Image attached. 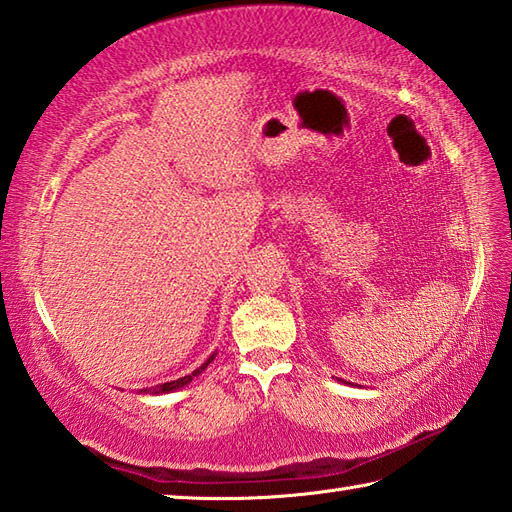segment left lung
<instances>
[{"mask_svg":"<svg viewBox=\"0 0 512 512\" xmlns=\"http://www.w3.org/2000/svg\"><path fill=\"white\" fill-rule=\"evenodd\" d=\"M343 383H345V380H343Z\"/></svg>","mask_w":512,"mask_h":512,"instance_id":"obj_1","label":"left lung"}]
</instances>
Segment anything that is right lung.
I'll return each instance as SVG.
<instances>
[{
    "mask_svg": "<svg viewBox=\"0 0 512 512\" xmlns=\"http://www.w3.org/2000/svg\"><path fill=\"white\" fill-rule=\"evenodd\" d=\"M213 358H215V352H213L209 358H206V361H204L198 369H193V372H191L189 376H182V378H178V380H171V383H162V385L149 387V389H140V394H154V396H158V394H169V391L182 389L184 385H189L195 376H200V374L204 372V369L213 363Z\"/></svg>",
    "mask_w": 512,
    "mask_h": 512,
    "instance_id": "1",
    "label": "right lung"
}]
</instances>
